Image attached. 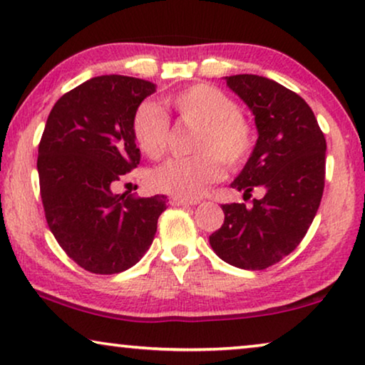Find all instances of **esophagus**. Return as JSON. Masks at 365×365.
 I'll return each mask as SVG.
<instances>
[{
	"mask_svg": "<svg viewBox=\"0 0 365 365\" xmlns=\"http://www.w3.org/2000/svg\"><path fill=\"white\" fill-rule=\"evenodd\" d=\"M169 202L173 204V206H196L201 201L199 199H181V197H171L169 199Z\"/></svg>",
	"mask_w": 365,
	"mask_h": 365,
	"instance_id": "obj_1",
	"label": "esophagus"
}]
</instances>
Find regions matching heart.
<instances>
[{
	"label": "heart",
	"mask_w": 365,
	"mask_h": 365,
	"mask_svg": "<svg viewBox=\"0 0 365 365\" xmlns=\"http://www.w3.org/2000/svg\"><path fill=\"white\" fill-rule=\"evenodd\" d=\"M181 121L197 126L189 158L171 159L151 173V186L159 192L181 199L199 197L209 184L221 179L224 164L239 169L249 161L256 134L249 119L239 113L236 101L216 86L192 84L168 98ZM133 134L141 151L151 159L168 151L171 124L156 104H139L133 116Z\"/></svg>",
	"instance_id": "obj_1"
}]
</instances>
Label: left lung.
Here are the masks:
<instances>
[{"instance_id":"8db88e82","label":"left lung","mask_w":365,"mask_h":365,"mask_svg":"<svg viewBox=\"0 0 365 365\" xmlns=\"http://www.w3.org/2000/svg\"><path fill=\"white\" fill-rule=\"evenodd\" d=\"M256 118L257 143L231 186L251 199L222 204L224 224L209 236L224 262L262 271L291 254L316 217L326 179V138L312 109L291 89L256 74L226 78Z\"/></svg>"}]
</instances>
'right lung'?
Instances as JSON below:
<instances>
[{"mask_svg":"<svg viewBox=\"0 0 365 365\" xmlns=\"http://www.w3.org/2000/svg\"><path fill=\"white\" fill-rule=\"evenodd\" d=\"M156 91L139 78L98 76L63 94L38 148L44 216L63 251L93 274H118L141 261L166 209L163 194L113 192L138 168L133 116Z\"/></svg>","mask_w":365,"mask_h":365,"instance_id":"right-lung-1","label":"right lung"}]
</instances>
